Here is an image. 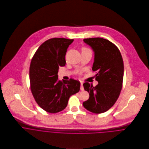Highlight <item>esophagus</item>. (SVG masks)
I'll list each match as a JSON object with an SVG mask.
<instances>
[{
    "label": "esophagus",
    "mask_w": 149,
    "mask_h": 149,
    "mask_svg": "<svg viewBox=\"0 0 149 149\" xmlns=\"http://www.w3.org/2000/svg\"><path fill=\"white\" fill-rule=\"evenodd\" d=\"M80 90H81V91H83V90H84V87H83V83H81Z\"/></svg>",
    "instance_id": "34e87169"
}]
</instances>
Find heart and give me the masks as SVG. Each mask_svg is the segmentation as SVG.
<instances>
[{
    "mask_svg": "<svg viewBox=\"0 0 149 149\" xmlns=\"http://www.w3.org/2000/svg\"><path fill=\"white\" fill-rule=\"evenodd\" d=\"M89 50V49H86V48L84 47V48H83V49H82V52H83V51H85V50Z\"/></svg>",
    "mask_w": 149,
    "mask_h": 149,
    "instance_id": "1",
    "label": "heart"
}]
</instances>
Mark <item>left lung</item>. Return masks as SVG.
Wrapping results in <instances>:
<instances>
[{
	"instance_id": "left-lung-1",
	"label": "left lung",
	"mask_w": 149,
	"mask_h": 149,
	"mask_svg": "<svg viewBox=\"0 0 149 149\" xmlns=\"http://www.w3.org/2000/svg\"><path fill=\"white\" fill-rule=\"evenodd\" d=\"M83 41L95 53L92 70L97 73L95 79L98 84H83L89 98L83 105L93 113H103L114 105L120 95L124 74L123 58L117 46L107 40L98 37Z\"/></svg>"
}]
</instances>
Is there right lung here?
Listing matches in <instances>:
<instances>
[{"label": "right lung", "instance_id": "obj_1", "mask_svg": "<svg viewBox=\"0 0 149 149\" xmlns=\"http://www.w3.org/2000/svg\"><path fill=\"white\" fill-rule=\"evenodd\" d=\"M73 41L63 38L49 39L38 47L31 60L29 71L31 91L38 106L47 112L63 111L70 96L80 91L79 81L58 79L59 67L65 65L67 49Z\"/></svg>", "mask_w": 149, "mask_h": 149}]
</instances>
